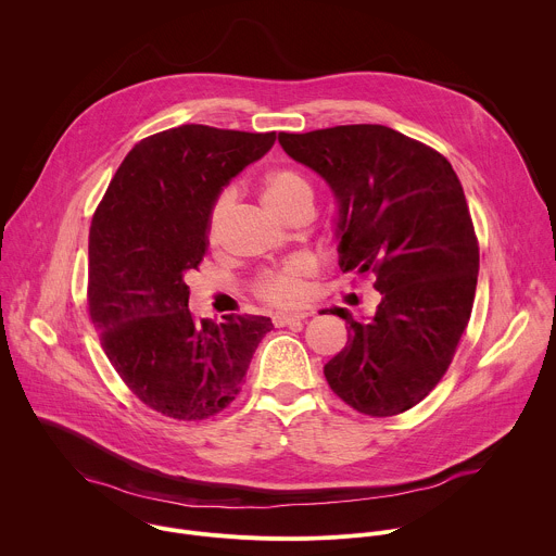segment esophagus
I'll list each match as a JSON object with an SVG mask.
<instances>
[{
  "instance_id": "esophagus-1",
  "label": "esophagus",
  "mask_w": 556,
  "mask_h": 556,
  "mask_svg": "<svg viewBox=\"0 0 556 556\" xmlns=\"http://www.w3.org/2000/svg\"><path fill=\"white\" fill-rule=\"evenodd\" d=\"M307 314H277L275 316V325L277 327H288V325H296L301 320H305Z\"/></svg>"
}]
</instances>
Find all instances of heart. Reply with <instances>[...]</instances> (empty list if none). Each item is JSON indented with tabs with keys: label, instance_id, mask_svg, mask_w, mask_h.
<instances>
[{
	"label": "heart",
	"instance_id": "obj_1",
	"mask_svg": "<svg viewBox=\"0 0 556 556\" xmlns=\"http://www.w3.org/2000/svg\"><path fill=\"white\" fill-rule=\"evenodd\" d=\"M262 199L266 207L279 216L281 220H290L294 214L314 207V190L309 180L296 172L294 167H275L268 169L262 176ZM231 199L229 194H223L212 214H210V225H207V236L210 242L216 244L220 236L223 220L229 212ZM316 275V266L309 260L296 257L290 260L277 268H270L262 273L255 281V292L262 301L277 305V307H294L301 305L312 290V277Z\"/></svg>",
	"mask_w": 556,
	"mask_h": 556
}]
</instances>
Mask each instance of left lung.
<instances>
[{"instance_id":"1","label":"left lung","mask_w":556,"mask_h":556,"mask_svg":"<svg viewBox=\"0 0 556 556\" xmlns=\"http://www.w3.org/2000/svg\"><path fill=\"white\" fill-rule=\"evenodd\" d=\"M279 143L338 201L342 273L374 275L382 294L368 318L327 309L349 325L327 384L362 415L406 413L445 376L473 307L480 251L463 185L441 152L382 124L279 132Z\"/></svg>"}]
</instances>
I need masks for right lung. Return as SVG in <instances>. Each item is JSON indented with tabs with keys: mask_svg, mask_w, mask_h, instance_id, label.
I'll return each mask as SVG.
<instances>
[{
	"mask_svg": "<svg viewBox=\"0 0 556 556\" xmlns=\"http://www.w3.org/2000/svg\"><path fill=\"white\" fill-rule=\"evenodd\" d=\"M277 132L182 124L135 143L91 218L87 305L130 393L176 421H203L240 393L270 318L197 320L185 275L207 251L225 185L264 156Z\"/></svg>",
	"mask_w": 556,
	"mask_h": 556,
	"instance_id": "obj_1",
	"label": "right lung"
}]
</instances>
